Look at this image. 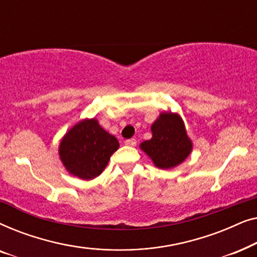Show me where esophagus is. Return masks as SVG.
<instances>
[{"label":"esophagus","mask_w":257,"mask_h":257,"mask_svg":"<svg viewBox=\"0 0 257 257\" xmlns=\"http://www.w3.org/2000/svg\"><path fill=\"white\" fill-rule=\"evenodd\" d=\"M125 144L127 146H136L137 145V140L135 139V138H132V139H127L125 142Z\"/></svg>","instance_id":"1"}]
</instances>
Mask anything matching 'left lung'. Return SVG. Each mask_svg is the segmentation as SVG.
<instances>
[{
	"label": "left lung",
	"instance_id": "1",
	"mask_svg": "<svg viewBox=\"0 0 257 257\" xmlns=\"http://www.w3.org/2000/svg\"><path fill=\"white\" fill-rule=\"evenodd\" d=\"M152 138L140 144L154 166L161 170H171L187 159L193 150V143L186 131L180 114L164 111L151 126Z\"/></svg>",
	"mask_w": 257,
	"mask_h": 257
}]
</instances>
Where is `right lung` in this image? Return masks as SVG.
Segmentation results:
<instances>
[{
    "mask_svg": "<svg viewBox=\"0 0 257 257\" xmlns=\"http://www.w3.org/2000/svg\"><path fill=\"white\" fill-rule=\"evenodd\" d=\"M118 149L117 138L105 131L96 118H85L65 133L59 143L58 154L70 174L91 180L105 170Z\"/></svg>",
    "mask_w": 257,
    "mask_h": 257,
    "instance_id": "add662e5",
    "label": "right lung"
}]
</instances>
